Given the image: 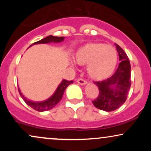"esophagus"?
<instances>
[{
	"instance_id": "34e87169",
	"label": "esophagus",
	"mask_w": 151,
	"mask_h": 151,
	"mask_svg": "<svg viewBox=\"0 0 151 151\" xmlns=\"http://www.w3.org/2000/svg\"><path fill=\"white\" fill-rule=\"evenodd\" d=\"M77 81L79 84H81V85H85V84H87V81L84 80V79H81V78H79Z\"/></svg>"
}]
</instances>
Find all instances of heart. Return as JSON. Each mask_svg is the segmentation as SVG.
<instances>
[{"instance_id": "heart-1", "label": "heart", "mask_w": 151, "mask_h": 151, "mask_svg": "<svg viewBox=\"0 0 151 151\" xmlns=\"http://www.w3.org/2000/svg\"><path fill=\"white\" fill-rule=\"evenodd\" d=\"M78 64L86 66L91 78L96 80L106 79L115 70L117 52L111 45L104 43H89L81 47L75 54Z\"/></svg>"}]
</instances>
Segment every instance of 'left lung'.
<instances>
[{
  "label": "left lung",
  "mask_w": 151,
  "mask_h": 151,
  "mask_svg": "<svg viewBox=\"0 0 151 151\" xmlns=\"http://www.w3.org/2000/svg\"><path fill=\"white\" fill-rule=\"evenodd\" d=\"M116 47L121 61L116 71L107 79L94 82L99 93L92 103L96 108L106 111L116 110L124 104L131 85L129 58L120 46L116 44Z\"/></svg>",
  "instance_id": "obj_1"
}]
</instances>
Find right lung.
I'll list each match as a JSON object with an SVG mask.
<instances>
[{"mask_svg":"<svg viewBox=\"0 0 151 151\" xmlns=\"http://www.w3.org/2000/svg\"><path fill=\"white\" fill-rule=\"evenodd\" d=\"M65 39V37H55V36L49 35L46 37L44 39H42L41 40L37 41V42H34L32 45H37V44H46V43L50 42H62ZM31 45V46H32ZM73 83V81H67L64 79L57 88L56 91H55L54 94L51 97H50L48 99L43 101L41 102H34L27 99L23 96V94L21 93L20 89L18 87V91L20 93V96H21L24 101L27 104V105L30 106L31 108H32L35 110L37 111H48L52 109L55 106L58 104L61 101L62 96H63L64 92L66 88L70 84Z\"/></svg>","mask_w":151,"mask_h":151,"instance_id":"add662e5","label":"right lung"}]
</instances>
